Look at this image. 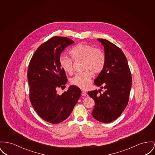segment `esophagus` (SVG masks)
Segmentation results:
<instances>
[{
  "mask_svg": "<svg viewBox=\"0 0 155 155\" xmlns=\"http://www.w3.org/2000/svg\"><path fill=\"white\" fill-rule=\"evenodd\" d=\"M82 95L83 96H87V93H86L85 91H82Z\"/></svg>",
  "mask_w": 155,
  "mask_h": 155,
  "instance_id": "esophagus-1",
  "label": "esophagus"
}]
</instances>
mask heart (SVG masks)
I'll return each instance as SVG.
<instances>
[{
	"label": "heart",
	"mask_w": 155,
	"mask_h": 155,
	"mask_svg": "<svg viewBox=\"0 0 155 155\" xmlns=\"http://www.w3.org/2000/svg\"><path fill=\"white\" fill-rule=\"evenodd\" d=\"M70 54L75 60H83L84 70H89L94 74L103 71L105 65L104 54L100 49L94 48L89 45L79 43L70 51ZM59 63L65 72L72 74L73 72V60L67 56L62 55ZM92 73L89 71L78 73L71 79V83L82 89H87L91 82Z\"/></svg>",
	"instance_id": "heart-1"
}]
</instances>
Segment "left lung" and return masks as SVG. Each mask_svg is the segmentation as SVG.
<instances>
[{
  "label": "left lung",
  "mask_w": 155,
  "mask_h": 155,
  "mask_svg": "<svg viewBox=\"0 0 155 155\" xmlns=\"http://www.w3.org/2000/svg\"><path fill=\"white\" fill-rule=\"evenodd\" d=\"M104 47L106 58L103 71L94 79L95 85L102 89L88 92L94 101L93 117L103 123L116 120L124 112L132 86V76L127 59L122 51L112 42L97 39Z\"/></svg>",
  "instance_id": "left-lung-1"
}]
</instances>
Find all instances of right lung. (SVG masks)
Returning a JSON list of instances; mask_svg holds the SVG:
<instances>
[{
    "mask_svg": "<svg viewBox=\"0 0 155 155\" xmlns=\"http://www.w3.org/2000/svg\"><path fill=\"white\" fill-rule=\"evenodd\" d=\"M73 43L65 37L52 38L38 48L29 63L28 79L31 105L41 118L51 124L66 119L81 95V89L73 85L61 95L57 93V89L66 87L68 82L59 63L61 54Z\"/></svg>",
    "mask_w": 155,
    "mask_h": 155,
    "instance_id": "1",
    "label": "right lung"
}]
</instances>
